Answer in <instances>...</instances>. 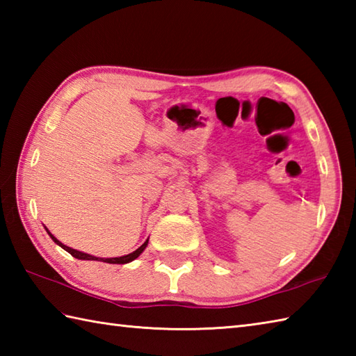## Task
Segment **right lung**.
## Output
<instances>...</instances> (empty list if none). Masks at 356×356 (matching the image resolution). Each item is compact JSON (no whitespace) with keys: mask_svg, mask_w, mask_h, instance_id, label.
<instances>
[{"mask_svg":"<svg viewBox=\"0 0 356 356\" xmlns=\"http://www.w3.org/2000/svg\"><path fill=\"white\" fill-rule=\"evenodd\" d=\"M45 231L49 232V229L45 228ZM49 236L51 237V240L55 241L56 245H59L61 246L63 249H65L67 252L69 254H72L74 259H78V260H96V261H104V263H111V264H125V263H130V261H133L134 259H138V257L143 252V249L147 248V245H148V240L145 241V243H143L140 248H138L136 249L134 252H131V254H128V255H122V257H115V259H99V257H95V255H90V254H86V252H81V251H76V249H73V248H69V246H65V245H63L61 241H59L55 236H51V234L49 232Z\"/></svg>","mask_w":356,"mask_h":356,"instance_id":"right-lung-1","label":"right lung"}]
</instances>
